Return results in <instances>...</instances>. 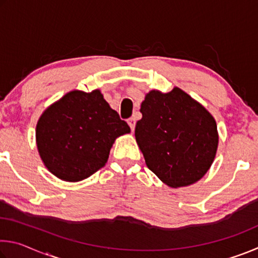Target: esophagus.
<instances>
[{
  "label": "esophagus",
  "instance_id": "34e87169",
  "mask_svg": "<svg viewBox=\"0 0 258 258\" xmlns=\"http://www.w3.org/2000/svg\"><path fill=\"white\" fill-rule=\"evenodd\" d=\"M127 123H128V125H130V127H131V130H132V132H134V128H135V124H137V121H135V118H130L128 120H127Z\"/></svg>",
  "mask_w": 258,
  "mask_h": 258
}]
</instances>
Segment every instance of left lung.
<instances>
[{
  "mask_svg": "<svg viewBox=\"0 0 258 258\" xmlns=\"http://www.w3.org/2000/svg\"><path fill=\"white\" fill-rule=\"evenodd\" d=\"M135 139L146 164L171 187L198 182L211 168L218 147L216 121L203 104L174 87L146 94Z\"/></svg>",
  "mask_w": 258,
  "mask_h": 258,
  "instance_id": "8db88e82",
  "label": "left lung"
}]
</instances>
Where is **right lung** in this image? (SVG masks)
Segmentation results:
<instances>
[{
    "label": "right lung",
    "mask_w": 258,
    "mask_h": 258,
    "mask_svg": "<svg viewBox=\"0 0 258 258\" xmlns=\"http://www.w3.org/2000/svg\"><path fill=\"white\" fill-rule=\"evenodd\" d=\"M127 123L100 90L71 91L47 107L36 125V146L45 167L60 180L80 182L106 165Z\"/></svg>",
    "instance_id": "obj_1"
}]
</instances>
